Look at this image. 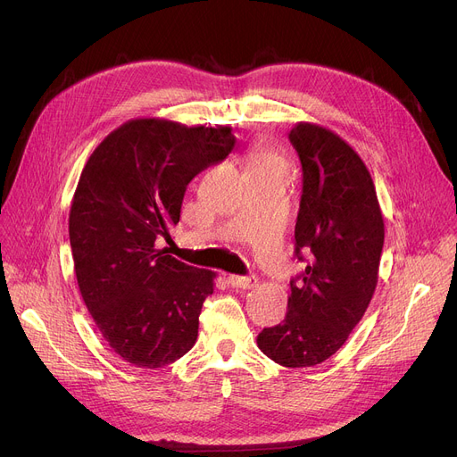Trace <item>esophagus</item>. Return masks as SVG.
I'll use <instances>...</instances> for the list:
<instances>
[{
	"mask_svg": "<svg viewBox=\"0 0 457 457\" xmlns=\"http://www.w3.org/2000/svg\"><path fill=\"white\" fill-rule=\"evenodd\" d=\"M228 283L231 287H235V289H253V287L257 285V278L255 276H229L228 278Z\"/></svg>",
	"mask_w": 457,
	"mask_h": 457,
	"instance_id": "34e87169",
	"label": "esophagus"
}]
</instances>
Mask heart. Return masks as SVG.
Wrapping results in <instances>:
<instances>
[{
	"instance_id": "heart-1",
	"label": "heart",
	"mask_w": 457,
	"mask_h": 457,
	"mask_svg": "<svg viewBox=\"0 0 457 457\" xmlns=\"http://www.w3.org/2000/svg\"><path fill=\"white\" fill-rule=\"evenodd\" d=\"M248 166H259V164H265V162H272L276 161L274 155L270 152H267L265 148L255 146L250 154H248Z\"/></svg>"
}]
</instances>
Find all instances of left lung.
<instances>
[{"instance_id": "1", "label": "left lung", "mask_w": 457, "mask_h": 457, "mask_svg": "<svg viewBox=\"0 0 457 457\" xmlns=\"http://www.w3.org/2000/svg\"><path fill=\"white\" fill-rule=\"evenodd\" d=\"M289 138L303 187L295 228L296 255L309 265L291 281L281 324L257 335L259 350L283 367H313L337 352L374 296L383 214L369 168L331 129L298 122Z\"/></svg>"}]
</instances>
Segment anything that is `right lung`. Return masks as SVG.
<instances>
[{
	"instance_id": "right-lung-1",
	"label": "right lung",
	"mask_w": 457,
	"mask_h": 457,
	"mask_svg": "<svg viewBox=\"0 0 457 457\" xmlns=\"http://www.w3.org/2000/svg\"><path fill=\"white\" fill-rule=\"evenodd\" d=\"M235 146L229 126L133 118L88 157L68 216L83 302L109 348L161 369L196 343L216 274L168 255L187 185Z\"/></svg>"
}]
</instances>
